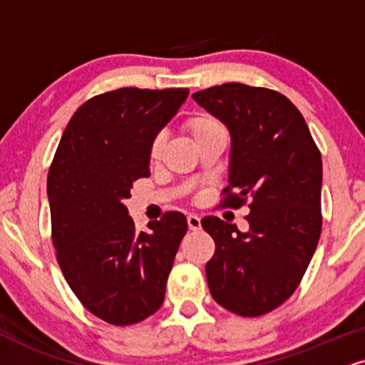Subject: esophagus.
I'll return each mask as SVG.
<instances>
[{
	"mask_svg": "<svg viewBox=\"0 0 365 365\" xmlns=\"http://www.w3.org/2000/svg\"><path fill=\"white\" fill-rule=\"evenodd\" d=\"M187 227H190V230H200L201 218L197 215H187Z\"/></svg>",
	"mask_w": 365,
	"mask_h": 365,
	"instance_id": "esophagus-1",
	"label": "esophagus"
}]
</instances>
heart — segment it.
<instances>
[{"label": "heart", "instance_id": "1", "mask_svg": "<svg viewBox=\"0 0 365 365\" xmlns=\"http://www.w3.org/2000/svg\"><path fill=\"white\" fill-rule=\"evenodd\" d=\"M186 130L195 142L203 140V138L210 137V135L225 132L222 123H220L217 118H213V116L205 115V113L191 116L186 123ZM164 147H165V137L164 135H157L150 145V159L152 160L160 159L162 152H164Z\"/></svg>", "mask_w": 365, "mask_h": 365}]
</instances>
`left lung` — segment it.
Returning a JSON list of instances; mask_svg holds the SVG:
<instances>
[{"mask_svg":"<svg viewBox=\"0 0 365 365\" xmlns=\"http://www.w3.org/2000/svg\"><path fill=\"white\" fill-rule=\"evenodd\" d=\"M230 133L225 206L250 200L249 228L217 217L201 225L215 240L206 279L220 307L260 317L298 287L322 233V155L298 108L281 93L240 83L192 94Z\"/></svg>","mask_w":365,"mask_h":365,"instance_id":"8db88e82","label":"left lung"}]
</instances>
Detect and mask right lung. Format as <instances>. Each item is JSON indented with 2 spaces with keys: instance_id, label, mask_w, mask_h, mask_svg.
I'll list each match as a JSON object with an SVG mask.
<instances>
[{
  "instance_id": "add662e5",
  "label": "right lung",
  "mask_w": 365,
  "mask_h": 365,
  "mask_svg": "<svg viewBox=\"0 0 365 365\" xmlns=\"http://www.w3.org/2000/svg\"><path fill=\"white\" fill-rule=\"evenodd\" d=\"M187 94L121 88L91 98L67 123L48 170L57 262L81 303L111 325L145 320L164 303L187 220L169 211L137 232L125 200L150 175L152 142Z\"/></svg>"
}]
</instances>
